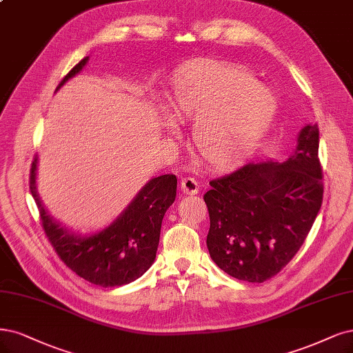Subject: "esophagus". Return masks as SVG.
<instances>
[{"instance_id": "1", "label": "esophagus", "mask_w": 353, "mask_h": 353, "mask_svg": "<svg viewBox=\"0 0 353 353\" xmlns=\"http://www.w3.org/2000/svg\"><path fill=\"white\" fill-rule=\"evenodd\" d=\"M181 190L185 194H197L200 191V185L196 179L187 176L181 179Z\"/></svg>"}]
</instances>
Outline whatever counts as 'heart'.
I'll return each mask as SVG.
<instances>
[{"instance_id": "heart-1", "label": "heart", "mask_w": 353, "mask_h": 353, "mask_svg": "<svg viewBox=\"0 0 353 353\" xmlns=\"http://www.w3.org/2000/svg\"><path fill=\"white\" fill-rule=\"evenodd\" d=\"M168 109L176 121L196 119L194 144L214 166L236 162L255 144L276 109L273 92L248 71L205 61L175 79ZM169 127H175L168 118Z\"/></svg>"}]
</instances>
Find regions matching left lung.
<instances>
[{
	"mask_svg": "<svg viewBox=\"0 0 353 353\" xmlns=\"http://www.w3.org/2000/svg\"><path fill=\"white\" fill-rule=\"evenodd\" d=\"M319 125L307 124L283 162H248L204 194L212 260L238 281L263 283L294 259L323 203Z\"/></svg>",
	"mask_w": 353,
	"mask_h": 353,
	"instance_id": "obj_1",
	"label": "left lung"
}]
</instances>
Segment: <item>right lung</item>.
<instances>
[{
    "label": "right lung",
    "instance_id": "obj_1",
    "mask_svg": "<svg viewBox=\"0 0 353 353\" xmlns=\"http://www.w3.org/2000/svg\"><path fill=\"white\" fill-rule=\"evenodd\" d=\"M89 57L59 83L74 77L88 64ZM34 157L30 168V192L39 209L45 234L59 259L84 281L102 288L134 282L150 269L159 245L161 228L166 210L176 197V176L172 174L152 178L108 228L89 236L77 235L48 213L36 190Z\"/></svg>",
    "mask_w": 353,
    "mask_h": 353
}]
</instances>
